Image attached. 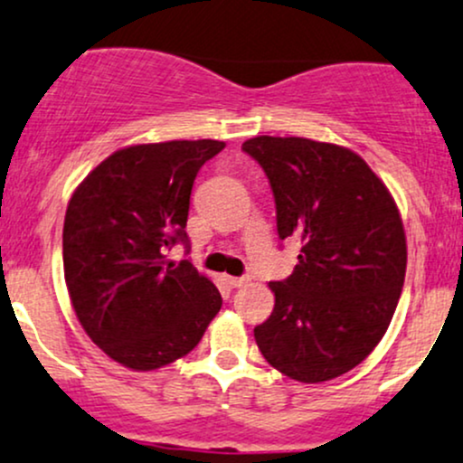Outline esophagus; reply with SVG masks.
Wrapping results in <instances>:
<instances>
[{"label":"esophagus","instance_id":"esophagus-1","mask_svg":"<svg viewBox=\"0 0 463 463\" xmlns=\"http://www.w3.org/2000/svg\"><path fill=\"white\" fill-rule=\"evenodd\" d=\"M226 281H228V286H231V288H241V286H246L248 279L246 277H228Z\"/></svg>","mask_w":463,"mask_h":463}]
</instances>
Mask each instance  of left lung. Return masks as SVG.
<instances>
[{
  "label": "left lung",
  "mask_w": 463,
  "mask_h": 463,
  "mask_svg": "<svg viewBox=\"0 0 463 463\" xmlns=\"http://www.w3.org/2000/svg\"><path fill=\"white\" fill-rule=\"evenodd\" d=\"M241 149L270 182L279 240L303 243L294 272L270 283L274 309L255 327L259 349L298 383L338 378L373 352L402 294L398 206L367 162L345 146L257 136Z\"/></svg>",
  "instance_id": "1"
}]
</instances>
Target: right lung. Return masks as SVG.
Instances as JSON below:
<instances>
[{"label": "right lung", "instance_id": "right-lung-1", "mask_svg": "<svg viewBox=\"0 0 463 463\" xmlns=\"http://www.w3.org/2000/svg\"><path fill=\"white\" fill-rule=\"evenodd\" d=\"M220 140H171L116 151L80 182L63 223V272L76 317L109 358L151 372L200 343L220 289L166 252L189 250L193 182Z\"/></svg>", "mask_w": 463, "mask_h": 463}]
</instances>
